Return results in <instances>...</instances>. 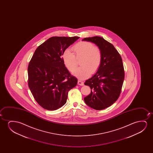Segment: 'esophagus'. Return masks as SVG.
Returning <instances> with one entry per match:
<instances>
[{
	"label": "esophagus",
	"instance_id": "esophagus-1",
	"mask_svg": "<svg viewBox=\"0 0 153 153\" xmlns=\"http://www.w3.org/2000/svg\"><path fill=\"white\" fill-rule=\"evenodd\" d=\"M78 85H80V86H84V82H82L80 80H78Z\"/></svg>",
	"mask_w": 153,
	"mask_h": 153
}]
</instances>
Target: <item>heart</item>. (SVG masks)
I'll use <instances>...</instances> for the list:
<instances>
[{"instance_id":"obj_1","label":"heart","mask_w":153,"mask_h":153,"mask_svg":"<svg viewBox=\"0 0 153 153\" xmlns=\"http://www.w3.org/2000/svg\"><path fill=\"white\" fill-rule=\"evenodd\" d=\"M74 52L69 49L65 50L62 55L63 62L69 71H73L77 66V59L82 58L80 61L82 67L73 73L79 79L88 78L91 72L94 73L100 67L102 60V54L98 48L95 47L90 42L78 43L73 48Z\"/></svg>"}]
</instances>
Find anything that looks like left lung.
I'll return each mask as SVG.
<instances>
[{"mask_svg": "<svg viewBox=\"0 0 153 153\" xmlns=\"http://www.w3.org/2000/svg\"><path fill=\"white\" fill-rule=\"evenodd\" d=\"M82 41L96 44L102 54L98 71L85 82L90 87L91 92L84 98L89 107L101 110L110 107L119 97L124 79L122 59L113 45L103 38L96 36L84 38Z\"/></svg>", "mask_w": 153, "mask_h": 153, "instance_id": "1", "label": "left lung"}]
</instances>
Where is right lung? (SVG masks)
<instances>
[{
    "label": "right lung",
    "instance_id": "1",
    "mask_svg": "<svg viewBox=\"0 0 153 153\" xmlns=\"http://www.w3.org/2000/svg\"><path fill=\"white\" fill-rule=\"evenodd\" d=\"M78 36H53L36 49L27 68L28 85L40 106L55 110L66 102L68 92L77 84L63 62L64 51Z\"/></svg>",
    "mask_w": 153,
    "mask_h": 153
}]
</instances>
